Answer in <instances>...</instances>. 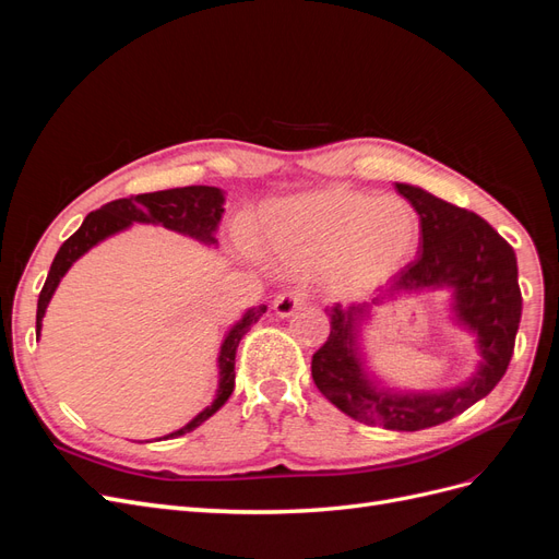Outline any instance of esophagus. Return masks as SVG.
I'll return each mask as SVG.
<instances>
[{
    "label": "esophagus",
    "mask_w": 559,
    "mask_h": 559,
    "mask_svg": "<svg viewBox=\"0 0 559 559\" xmlns=\"http://www.w3.org/2000/svg\"><path fill=\"white\" fill-rule=\"evenodd\" d=\"M308 302V294L306 292H284L275 298L273 310L277 317H292L298 308H302Z\"/></svg>",
    "instance_id": "esophagus-1"
}]
</instances>
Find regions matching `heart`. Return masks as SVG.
Wrapping results in <instances>:
<instances>
[{"instance_id": "1", "label": "heart", "mask_w": 559, "mask_h": 559, "mask_svg": "<svg viewBox=\"0 0 559 559\" xmlns=\"http://www.w3.org/2000/svg\"><path fill=\"white\" fill-rule=\"evenodd\" d=\"M265 235L284 270L321 273L333 292L364 294L413 259L421 226L408 200L331 186L275 202L265 214ZM240 249L251 261H265L249 233L240 235Z\"/></svg>"}]
</instances>
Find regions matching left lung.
Segmentation results:
<instances>
[{
	"mask_svg": "<svg viewBox=\"0 0 559 559\" xmlns=\"http://www.w3.org/2000/svg\"><path fill=\"white\" fill-rule=\"evenodd\" d=\"M419 214L421 253L386 292L366 302L326 308L331 333L312 357V380L337 411L392 431L429 429L485 399L513 357L522 314L513 247L476 212L436 198L413 183H394ZM443 290L449 320L479 354L472 376L454 388L408 390L386 383L365 352L372 310L401 295Z\"/></svg>",
	"mask_w": 559,
	"mask_h": 559,
	"instance_id": "1",
	"label": "left lung"
}]
</instances>
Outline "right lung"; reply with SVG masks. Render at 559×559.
I'll return each instance as SVG.
<instances>
[{
    "instance_id": "1",
    "label": "right lung",
    "mask_w": 559,
    "mask_h": 559,
    "mask_svg": "<svg viewBox=\"0 0 559 559\" xmlns=\"http://www.w3.org/2000/svg\"><path fill=\"white\" fill-rule=\"evenodd\" d=\"M226 205V191L216 189V186H183V189H170V191H156V193H144L134 198H121L107 202L105 207L97 212H91L83 218L81 228L62 242L58 249L53 263H50L48 277L44 282V289L39 294L37 302V341L41 337L44 317L48 310V302L53 298L56 289L60 286L62 277L70 273V267L86 253L103 245L105 240L114 238L118 233L130 230L134 224H146V226H163L173 233L183 235V238L195 240L202 247L216 249V230L222 224ZM267 306H253L242 312L238 321L226 329L222 347L216 354V392L207 408H202L191 421L173 433H165L156 441H167V438H177L198 429L202 421H207L216 411H222V405L230 399L235 389V352L242 341V335L257 324V321L265 314ZM151 443V441H146Z\"/></svg>"
}]
</instances>
